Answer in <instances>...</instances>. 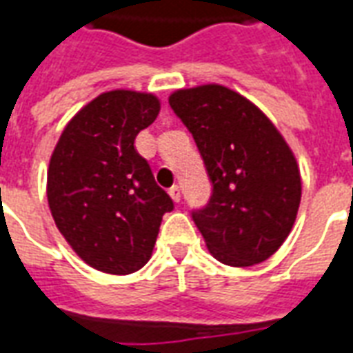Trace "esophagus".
<instances>
[{
  "label": "esophagus",
  "mask_w": 353,
  "mask_h": 353,
  "mask_svg": "<svg viewBox=\"0 0 353 353\" xmlns=\"http://www.w3.org/2000/svg\"><path fill=\"white\" fill-rule=\"evenodd\" d=\"M168 192L174 202H179V200H181V189H179V185H172Z\"/></svg>",
  "instance_id": "obj_1"
}]
</instances>
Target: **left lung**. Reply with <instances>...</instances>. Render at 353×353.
Instances as JSON below:
<instances>
[{
  "label": "left lung",
  "mask_w": 353,
  "mask_h": 353,
  "mask_svg": "<svg viewBox=\"0 0 353 353\" xmlns=\"http://www.w3.org/2000/svg\"><path fill=\"white\" fill-rule=\"evenodd\" d=\"M170 108L192 134L212 183L206 206L191 210L210 253L229 266L266 261L301 204V174L285 139L259 108L221 85L177 90Z\"/></svg>",
  "instance_id": "left-lung-1"
}]
</instances>
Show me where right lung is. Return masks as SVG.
<instances>
[{"instance_id": "right-lung-1", "label": "right lung", "mask_w": 353, "mask_h": 353, "mask_svg": "<svg viewBox=\"0 0 353 353\" xmlns=\"http://www.w3.org/2000/svg\"><path fill=\"white\" fill-rule=\"evenodd\" d=\"M159 111L153 94H100L68 123L50 157V214L75 253L101 272L139 270L153 253L162 215L174 210L134 147Z\"/></svg>"}]
</instances>
